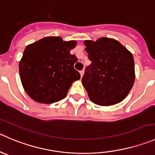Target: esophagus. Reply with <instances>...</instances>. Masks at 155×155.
<instances>
[{
	"label": "esophagus",
	"mask_w": 155,
	"mask_h": 155,
	"mask_svg": "<svg viewBox=\"0 0 155 155\" xmlns=\"http://www.w3.org/2000/svg\"><path fill=\"white\" fill-rule=\"evenodd\" d=\"M79 73H80L81 77H82V76H83V74H84V70H81V71L79 72Z\"/></svg>",
	"instance_id": "obj_1"
}]
</instances>
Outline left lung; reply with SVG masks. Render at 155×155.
<instances>
[{
  "mask_svg": "<svg viewBox=\"0 0 155 155\" xmlns=\"http://www.w3.org/2000/svg\"><path fill=\"white\" fill-rule=\"evenodd\" d=\"M84 44L91 64L85 68L82 82L90 100L101 106L122 101L135 81L133 54L119 41L108 38Z\"/></svg>",
  "mask_w": 155,
  "mask_h": 155,
  "instance_id": "8db88e82",
  "label": "left lung"
}]
</instances>
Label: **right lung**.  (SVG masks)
<instances>
[{
    "mask_svg": "<svg viewBox=\"0 0 155 155\" xmlns=\"http://www.w3.org/2000/svg\"><path fill=\"white\" fill-rule=\"evenodd\" d=\"M76 41H64L61 37H46L25 48L19 62L22 86L31 98L39 103L52 104L67 95L80 74L74 69L78 61L70 53Z\"/></svg>",
    "mask_w": 155,
    "mask_h": 155,
    "instance_id": "add662e5",
    "label": "right lung"
}]
</instances>
